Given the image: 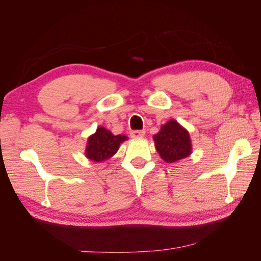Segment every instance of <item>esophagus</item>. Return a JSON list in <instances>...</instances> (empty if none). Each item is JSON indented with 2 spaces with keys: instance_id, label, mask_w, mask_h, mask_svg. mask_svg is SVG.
<instances>
[{
  "instance_id": "34e87169",
  "label": "esophagus",
  "mask_w": 261,
  "mask_h": 261,
  "mask_svg": "<svg viewBox=\"0 0 261 261\" xmlns=\"http://www.w3.org/2000/svg\"><path fill=\"white\" fill-rule=\"evenodd\" d=\"M145 130H132L130 132V137L133 138H140L145 136Z\"/></svg>"
}]
</instances>
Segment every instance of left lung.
Segmentation results:
<instances>
[{"instance_id":"obj_1","label":"left lung","mask_w":261,"mask_h":261,"mask_svg":"<svg viewBox=\"0 0 261 261\" xmlns=\"http://www.w3.org/2000/svg\"><path fill=\"white\" fill-rule=\"evenodd\" d=\"M153 140L156 151L165 162H176L192 153L188 132L174 120L162 125L160 132L153 136Z\"/></svg>"}]
</instances>
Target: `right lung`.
<instances>
[{"instance_id":"1","label":"right lung","mask_w":261,"mask_h":261,"mask_svg":"<svg viewBox=\"0 0 261 261\" xmlns=\"http://www.w3.org/2000/svg\"><path fill=\"white\" fill-rule=\"evenodd\" d=\"M127 139L125 135H116L105 127L97 128V132L88 138L86 147V156L94 162H101L110 159L118 150V147L124 140Z\"/></svg>"}]
</instances>
